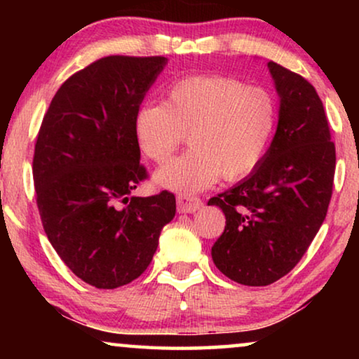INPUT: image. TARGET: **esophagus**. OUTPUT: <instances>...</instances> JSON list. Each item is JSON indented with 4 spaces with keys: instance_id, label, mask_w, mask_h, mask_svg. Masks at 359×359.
<instances>
[{
    "instance_id": "obj_1",
    "label": "esophagus",
    "mask_w": 359,
    "mask_h": 359,
    "mask_svg": "<svg viewBox=\"0 0 359 359\" xmlns=\"http://www.w3.org/2000/svg\"><path fill=\"white\" fill-rule=\"evenodd\" d=\"M176 205H178V212L180 214H193L196 210H199L203 208V201L196 196H188V194H181L176 199Z\"/></svg>"
}]
</instances>
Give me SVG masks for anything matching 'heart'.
<instances>
[{"label":"heart","mask_w":359,"mask_h":359,"mask_svg":"<svg viewBox=\"0 0 359 359\" xmlns=\"http://www.w3.org/2000/svg\"><path fill=\"white\" fill-rule=\"evenodd\" d=\"M276 96L230 76H184L166 88L161 104L135 112L134 130L147 158L165 165L183 144L188 154L156 173L165 188L199 193L220 176L237 181L258 168L278 127Z\"/></svg>","instance_id":"heart-1"}]
</instances>
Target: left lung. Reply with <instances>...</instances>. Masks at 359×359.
<instances>
[{
  "instance_id": "8db88e82",
  "label": "left lung",
  "mask_w": 359,
  "mask_h": 359,
  "mask_svg": "<svg viewBox=\"0 0 359 359\" xmlns=\"http://www.w3.org/2000/svg\"><path fill=\"white\" fill-rule=\"evenodd\" d=\"M268 67L281 97L271 147L247 180L208 203L225 214L215 266L245 286H268L301 262L325 220L335 176V144L316 88L279 63Z\"/></svg>"
}]
</instances>
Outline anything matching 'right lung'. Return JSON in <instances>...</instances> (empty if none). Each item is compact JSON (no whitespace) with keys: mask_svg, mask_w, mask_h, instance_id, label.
Returning <instances> with one entry per match:
<instances>
[{"mask_svg":"<svg viewBox=\"0 0 359 359\" xmlns=\"http://www.w3.org/2000/svg\"><path fill=\"white\" fill-rule=\"evenodd\" d=\"M165 57L109 55L73 73L53 96L32 158L46 235L73 274L97 289L134 281L175 217L170 191L129 198L149 171L134 117Z\"/></svg>","mask_w":359,"mask_h":359,"instance_id":"obj_1","label":"right lung"}]
</instances>
